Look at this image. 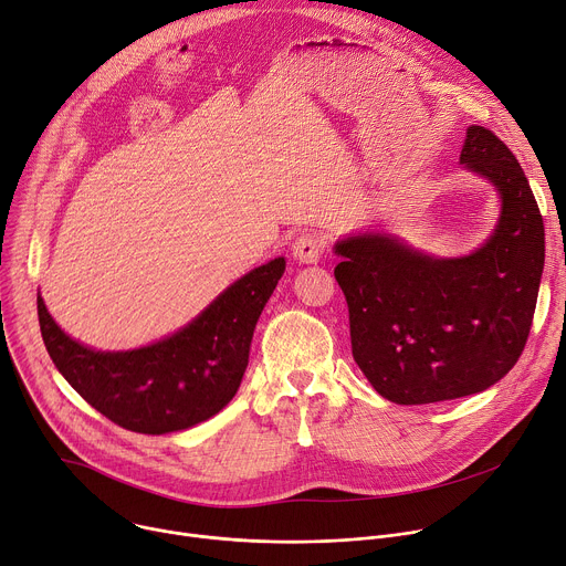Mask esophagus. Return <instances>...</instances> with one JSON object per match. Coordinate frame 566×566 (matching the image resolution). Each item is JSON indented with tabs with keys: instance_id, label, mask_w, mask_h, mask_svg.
I'll return each instance as SVG.
<instances>
[{
	"instance_id": "34e87169",
	"label": "esophagus",
	"mask_w": 566,
	"mask_h": 566,
	"mask_svg": "<svg viewBox=\"0 0 566 566\" xmlns=\"http://www.w3.org/2000/svg\"><path fill=\"white\" fill-rule=\"evenodd\" d=\"M324 253V242L317 238V235H298L292 244V255L298 260V263L303 265H313L317 263V260L322 258Z\"/></svg>"
}]
</instances>
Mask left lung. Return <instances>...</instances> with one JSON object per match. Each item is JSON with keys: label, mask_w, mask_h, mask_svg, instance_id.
<instances>
[{"label": "left lung", "mask_w": 566, "mask_h": 566, "mask_svg": "<svg viewBox=\"0 0 566 566\" xmlns=\"http://www.w3.org/2000/svg\"><path fill=\"white\" fill-rule=\"evenodd\" d=\"M460 163L492 184L501 212L467 255L442 258L385 231L335 242L352 354L376 392L421 406L485 392L524 352L544 272V222L524 169L471 124Z\"/></svg>", "instance_id": "left-lung-1"}]
</instances>
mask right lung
Instances as JSON below:
<instances>
[{"instance_id":"add662e5","label":"right lung","mask_w":566,"mask_h":566,"mask_svg":"<svg viewBox=\"0 0 566 566\" xmlns=\"http://www.w3.org/2000/svg\"><path fill=\"white\" fill-rule=\"evenodd\" d=\"M283 272L279 255L229 285L177 333L132 352H97L76 342L38 292L42 342L63 378L117 426L145 434L186 430L235 397L253 328Z\"/></svg>"}]
</instances>
